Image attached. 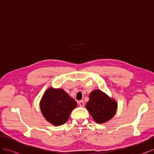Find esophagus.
Wrapping results in <instances>:
<instances>
[{
  "label": "esophagus",
  "mask_w": 154,
  "mask_h": 154,
  "mask_svg": "<svg viewBox=\"0 0 154 154\" xmlns=\"http://www.w3.org/2000/svg\"><path fill=\"white\" fill-rule=\"evenodd\" d=\"M78 104L80 105V106H84V101H83V100L79 101H78Z\"/></svg>",
  "instance_id": "esophagus-1"
}]
</instances>
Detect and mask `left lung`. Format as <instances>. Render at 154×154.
Segmentation results:
<instances>
[{
    "label": "left lung",
    "instance_id": "obj_1",
    "mask_svg": "<svg viewBox=\"0 0 154 154\" xmlns=\"http://www.w3.org/2000/svg\"><path fill=\"white\" fill-rule=\"evenodd\" d=\"M118 104L100 90L93 91L89 94V101L86 108L97 123H103L113 118L117 110Z\"/></svg>",
    "mask_w": 154,
    "mask_h": 154
}]
</instances>
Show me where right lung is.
I'll use <instances>...</instances> for the list:
<instances>
[{
    "label": "right lung",
    "instance_id": "right-lung-1",
    "mask_svg": "<svg viewBox=\"0 0 154 154\" xmlns=\"http://www.w3.org/2000/svg\"><path fill=\"white\" fill-rule=\"evenodd\" d=\"M40 105L45 119L53 125L59 126L68 120L77 103L63 89L49 88L42 97Z\"/></svg>",
    "mask_w": 154,
    "mask_h": 154
}]
</instances>
